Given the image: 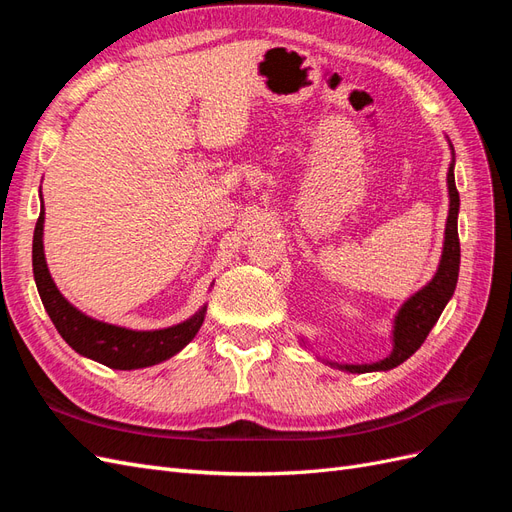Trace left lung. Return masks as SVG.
I'll return each instance as SVG.
<instances>
[{
  "instance_id": "left-lung-1",
  "label": "left lung",
  "mask_w": 512,
  "mask_h": 512,
  "mask_svg": "<svg viewBox=\"0 0 512 512\" xmlns=\"http://www.w3.org/2000/svg\"><path fill=\"white\" fill-rule=\"evenodd\" d=\"M448 147H451V166H448L446 173V188H448V218H446V228H444V245H442V256H440V265L436 275L421 288L416 290L408 301H404L397 309V314L393 318V350L386 359H380L376 363H335V361H324L329 363L335 369L348 371V374H369V371H389L397 365L404 363L406 359L421 348V344L427 339L429 331L433 329V324L438 322L440 314L444 312L446 303L451 301L455 286H457V277H459V260H461V250H459V235H457V215H459V192L455 188V149L448 141ZM301 346L307 348V342L301 337L299 339ZM320 359V356H318Z\"/></svg>"
}]
</instances>
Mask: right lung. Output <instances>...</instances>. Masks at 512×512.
I'll list each match as a JSON object with an SVG mask.
<instances>
[{
	"mask_svg": "<svg viewBox=\"0 0 512 512\" xmlns=\"http://www.w3.org/2000/svg\"><path fill=\"white\" fill-rule=\"evenodd\" d=\"M42 196V194H40ZM44 205L34 230V280L40 292L46 314L51 316L55 329L66 339V344L87 359L102 363L111 369H143L168 361L188 346L203 327L207 303L194 316L179 324L156 331H136L117 327L83 314L74 307L55 286L44 258Z\"/></svg>",
	"mask_w": 512,
	"mask_h": 512,
	"instance_id": "right-lung-1",
	"label": "right lung"
}]
</instances>
